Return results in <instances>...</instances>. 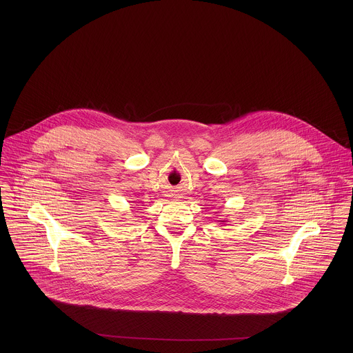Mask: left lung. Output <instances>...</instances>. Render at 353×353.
I'll return each mask as SVG.
<instances>
[{
  "instance_id": "left-lung-1",
  "label": "left lung",
  "mask_w": 353,
  "mask_h": 353,
  "mask_svg": "<svg viewBox=\"0 0 353 353\" xmlns=\"http://www.w3.org/2000/svg\"><path fill=\"white\" fill-rule=\"evenodd\" d=\"M219 221H220V223H225L227 220H219Z\"/></svg>"
}]
</instances>
